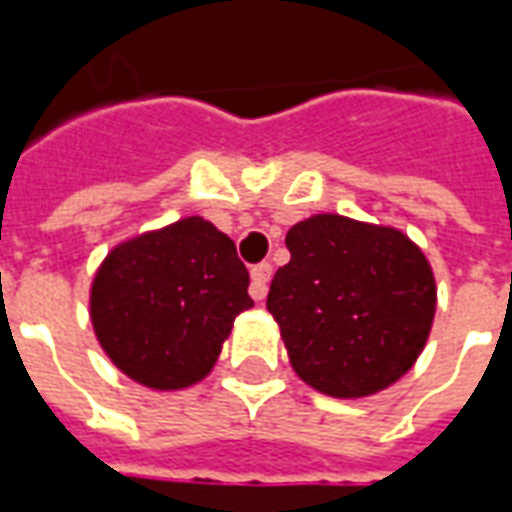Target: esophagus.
Masks as SVG:
<instances>
[{
  "label": "esophagus",
  "mask_w": 512,
  "mask_h": 512,
  "mask_svg": "<svg viewBox=\"0 0 512 512\" xmlns=\"http://www.w3.org/2000/svg\"><path fill=\"white\" fill-rule=\"evenodd\" d=\"M271 263H260V266L252 268V285H249V293H252V299L263 301L268 293V282H271Z\"/></svg>",
  "instance_id": "1"
}]
</instances>
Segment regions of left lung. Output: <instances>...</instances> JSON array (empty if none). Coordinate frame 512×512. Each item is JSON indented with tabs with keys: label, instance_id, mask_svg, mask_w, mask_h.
Segmentation results:
<instances>
[{
	"label": "left lung",
	"instance_id": "left-lung-1",
	"mask_svg": "<svg viewBox=\"0 0 512 512\" xmlns=\"http://www.w3.org/2000/svg\"><path fill=\"white\" fill-rule=\"evenodd\" d=\"M268 312L290 367L315 392L359 400L406 376L428 343L436 277L403 230L315 213L285 235Z\"/></svg>",
	"mask_w": 512,
	"mask_h": 512
}]
</instances>
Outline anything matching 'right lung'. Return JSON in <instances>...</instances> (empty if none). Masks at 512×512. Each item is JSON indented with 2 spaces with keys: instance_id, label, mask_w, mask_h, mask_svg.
<instances>
[{
  "instance_id": "right-lung-1",
  "label": "right lung",
  "mask_w": 512,
  "mask_h": 512,
  "mask_svg": "<svg viewBox=\"0 0 512 512\" xmlns=\"http://www.w3.org/2000/svg\"><path fill=\"white\" fill-rule=\"evenodd\" d=\"M246 288L230 235L186 216L109 249L90 282V323L123 376L178 392L211 376L235 315L255 307Z\"/></svg>"
}]
</instances>
